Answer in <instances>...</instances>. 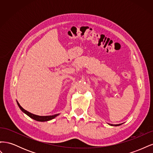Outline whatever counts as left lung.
Wrapping results in <instances>:
<instances>
[{"mask_svg": "<svg viewBox=\"0 0 153 153\" xmlns=\"http://www.w3.org/2000/svg\"><path fill=\"white\" fill-rule=\"evenodd\" d=\"M110 124V125H111V126H120V125L121 124Z\"/></svg>", "mask_w": 153, "mask_h": 153, "instance_id": "8db88e82", "label": "left lung"}]
</instances>
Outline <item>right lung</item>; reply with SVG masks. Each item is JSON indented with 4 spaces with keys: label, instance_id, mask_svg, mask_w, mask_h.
Here are the masks:
<instances>
[{
    "label": "right lung",
    "instance_id": "add662e5",
    "mask_svg": "<svg viewBox=\"0 0 153 153\" xmlns=\"http://www.w3.org/2000/svg\"><path fill=\"white\" fill-rule=\"evenodd\" d=\"M17 102V104L18 105V106H19V108H20V110L22 111L23 112L25 113V114H27V115H28L29 117H30V118L33 119L34 120H36V121H41V122H44V121H50V120H52L53 119H54L55 117H57V115H59V114H55V115H47V116H39V115H34L33 114H31L30 112H29L28 111L25 110V109L23 108L22 106L20 105L19 103L18 102V101H16Z\"/></svg>",
    "mask_w": 153,
    "mask_h": 153
}]
</instances>
